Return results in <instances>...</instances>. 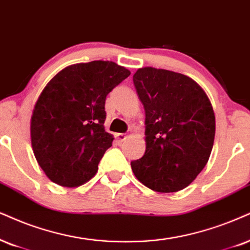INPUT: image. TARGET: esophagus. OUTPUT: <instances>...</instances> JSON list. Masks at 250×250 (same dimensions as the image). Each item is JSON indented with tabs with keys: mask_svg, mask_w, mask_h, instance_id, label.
Wrapping results in <instances>:
<instances>
[{
	"mask_svg": "<svg viewBox=\"0 0 250 250\" xmlns=\"http://www.w3.org/2000/svg\"><path fill=\"white\" fill-rule=\"evenodd\" d=\"M115 137L119 142H123L125 140V138H127V135H125V134H116Z\"/></svg>",
	"mask_w": 250,
	"mask_h": 250,
	"instance_id": "34e87169",
	"label": "esophagus"
}]
</instances>
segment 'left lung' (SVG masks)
I'll list each match as a JSON object with an SVG mask.
<instances>
[{"label": "left lung", "mask_w": 250, "mask_h": 250, "mask_svg": "<svg viewBox=\"0 0 250 250\" xmlns=\"http://www.w3.org/2000/svg\"><path fill=\"white\" fill-rule=\"evenodd\" d=\"M134 85L145 110L144 156L132 160L136 178L158 192L182 190L207 165L216 119L200 85L179 72L142 68Z\"/></svg>", "instance_id": "8db88e82"}]
</instances>
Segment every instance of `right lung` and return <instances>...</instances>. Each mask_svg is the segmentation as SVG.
I'll use <instances>...</instances> for the list:
<instances>
[{
    "instance_id": "add662e5",
    "label": "right lung",
    "mask_w": 250,
    "mask_h": 250,
    "mask_svg": "<svg viewBox=\"0 0 250 250\" xmlns=\"http://www.w3.org/2000/svg\"><path fill=\"white\" fill-rule=\"evenodd\" d=\"M129 75L114 62L77 63L43 88L31 118V142L53 182L77 187L96 174L114 140L104 127L106 97Z\"/></svg>"
}]
</instances>
